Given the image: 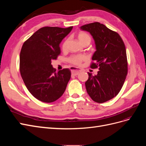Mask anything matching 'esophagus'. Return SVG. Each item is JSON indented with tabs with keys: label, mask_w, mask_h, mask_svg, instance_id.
Listing matches in <instances>:
<instances>
[{
	"label": "esophagus",
	"mask_w": 146,
	"mask_h": 146,
	"mask_svg": "<svg viewBox=\"0 0 146 146\" xmlns=\"http://www.w3.org/2000/svg\"><path fill=\"white\" fill-rule=\"evenodd\" d=\"M70 70H71V73L72 76H77V75L80 73L82 70L77 68L76 67H72L70 68Z\"/></svg>",
	"instance_id": "obj_1"
}]
</instances>
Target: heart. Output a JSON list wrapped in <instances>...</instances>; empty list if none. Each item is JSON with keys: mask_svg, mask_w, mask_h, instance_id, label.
<instances>
[{"mask_svg": "<svg viewBox=\"0 0 146 146\" xmlns=\"http://www.w3.org/2000/svg\"><path fill=\"white\" fill-rule=\"evenodd\" d=\"M77 38H78V41L80 42L82 44L86 42L90 44L91 40V38L90 36V35L85 32H79L77 35ZM67 43H68V39H66V40H64V41L63 42L62 46H61V48H62L63 50L66 49V46H67ZM85 59H86L85 56L79 55H74V56H70L68 59V61L70 63H72L73 64L80 65L82 63V61L85 60Z\"/></svg>", "mask_w": 146, "mask_h": 146, "instance_id": "heart-1", "label": "heart"}]
</instances>
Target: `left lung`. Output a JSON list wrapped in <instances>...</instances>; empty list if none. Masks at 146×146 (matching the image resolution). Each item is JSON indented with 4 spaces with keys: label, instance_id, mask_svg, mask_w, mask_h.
<instances>
[{
    "label": "left lung",
    "instance_id": "left-lung-1",
    "mask_svg": "<svg viewBox=\"0 0 146 146\" xmlns=\"http://www.w3.org/2000/svg\"><path fill=\"white\" fill-rule=\"evenodd\" d=\"M80 29L94 39L96 50L91 68L99 70L94 76L88 72L86 89L94 102L104 103L116 96L124 83L128 70L125 46L117 33L98 22L82 25Z\"/></svg>",
    "mask_w": 146,
    "mask_h": 146
}]
</instances>
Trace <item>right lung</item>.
<instances>
[{
  "label": "right lung",
  "mask_w": 146,
  "mask_h": 146,
  "mask_svg": "<svg viewBox=\"0 0 146 146\" xmlns=\"http://www.w3.org/2000/svg\"><path fill=\"white\" fill-rule=\"evenodd\" d=\"M73 27H44L24 42L20 53V72L25 85L35 98L50 103L65 91L70 78L69 69L55 72L51 64L60 52V44Z\"/></svg>",
  "instance_id": "right-lung-1"
}]
</instances>
